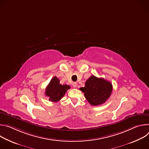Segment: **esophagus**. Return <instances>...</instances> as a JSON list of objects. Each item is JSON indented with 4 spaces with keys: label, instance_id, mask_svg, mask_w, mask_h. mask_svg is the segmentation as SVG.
<instances>
[{
    "label": "esophagus",
    "instance_id": "34e87169",
    "mask_svg": "<svg viewBox=\"0 0 149 149\" xmlns=\"http://www.w3.org/2000/svg\"><path fill=\"white\" fill-rule=\"evenodd\" d=\"M72 86H73L74 88H76L77 86V82H73V83L72 84Z\"/></svg>",
    "mask_w": 149,
    "mask_h": 149
}]
</instances>
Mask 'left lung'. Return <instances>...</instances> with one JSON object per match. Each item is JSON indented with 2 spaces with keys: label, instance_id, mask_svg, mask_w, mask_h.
<instances>
[{
  "label": "left lung",
  "instance_id": "1",
  "mask_svg": "<svg viewBox=\"0 0 149 149\" xmlns=\"http://www.w3.org/2000/svg\"><path fill=\"white\" fill-rule=\"evenodd\" d=\"M79 90L92 105H99L104 103L111 94L112 84L104 78L91 76L86 82L85 87Z\"/></svg>",
  "mask_w": 149,
  "mask_h": 149
}]
</instances>
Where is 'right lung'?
<instances>
[{
    "label": "right lung",
    "mask_w": 149,
    "mask_h": 149,
    "mask_svg": "<svg viewBox=\"0 0 149 149\" xmlns=\"http://www.w3.org/2000/svg\"><path fill=\"white\" fill-rule=\"evenodd\" d=\"M68 89H70L69 86L60 84L59 79L56 77H54L46 88L45 95L49 98L50 101L58 102L63 97Z\"/></svg>",
    "instance_id": "obj_1"
}]
</instances>
